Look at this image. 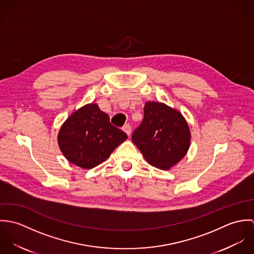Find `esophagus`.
Masks as SVG:
<instances>
[{"instance_id": "esophagus-1", "label": "esophagus", "mask_w": 254, "mask_h": 254, "mask_svg": "<svg viewBox=\"0 0 254 254\" xmlns=\"http://www.w3.org/2000/svg\"><path fill=\"white\" fill-rule=\"evenodd\" d=\"M122 130H123L128 136H130V134H131V126H130L129 124L124 125V126L122 127Z\"/></svg>"}]
</instances>
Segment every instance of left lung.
Here are the masks:
<instances>
[{
    "instance_id": "left-lung-1",
    "label": "left lung",
    "mask_w": 254,
    "mask_h": 254,
    "mask_svg": "<svg viewBox=\"0 0 254 254\" xmlns=\"http://www.w3.org/2000/svg\"><path fill=\"white\" fill-rule=\"evenodd\" d=\"M132 141L152 166L169 170L186 155L190 133L181 113L162 103L146 102L144 119Z\"/></svg>"
}]
</instances>
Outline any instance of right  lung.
Returning <instances> with one entry per match:
<instances>
[{
  "label": "right lung",
  "mask_w": 254,
  "mask_h": 254,
  "mask_svg": "<svg viewBox=\"0 0 254 254\" xmlns=\"http://www.w3.org/2000/svg\"><path fill=\"white\" fill-rule=\"evenodd\" d=\"M127 139V135L109 122V115L96 104L76 110L63 124L58 142L65 158L73 164L91 169L109 158Z\"/></svg>",
  "instance_id": "right-lung-1"
}]
</instances>
